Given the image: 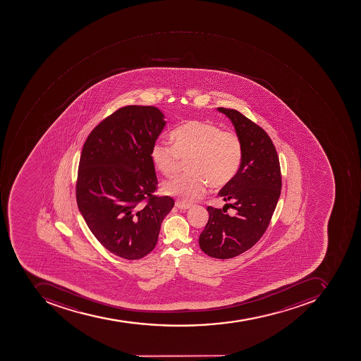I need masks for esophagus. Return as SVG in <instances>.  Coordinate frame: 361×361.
<instances>
[{
	"label": "esophagus",
	"mask_w": 361,
	"mask_h": 361,
	"mask_svg": "<svg viewBox=\"0 0 361 361\" xmlns=\"http://www.w3.org/2000/svg\"><path fill=\"white\" fill-rule=\"evenodd\" d=\"M176 207L180 209H189L191 207V204L182 203V202H176Z\"/></svg>",
	"instance_id": "esophagus-1"
}]
</instances>
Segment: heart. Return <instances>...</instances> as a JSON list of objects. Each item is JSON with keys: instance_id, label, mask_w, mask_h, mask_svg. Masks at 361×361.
<instances>
[{"instance_id": "1", "label": "heart", "mask_w": 361, "mask_h": 361, "mask_svg": "<svg viewBox=\"0 0 361 361\" xmlns=\"http://www.w3.org/2000/svg\"><path fill=\"white\" fill-rule=\"evenodd\" d=\"M171 145L154 142L150 157L166 177L179 169L180 158H188L190 172L164 182L162 191L182 203H192L207 190L224 187L236 176L243 146L234 133L221 132L216 125L203 121H188L171 133Z\"/></svg>"}]
</instances>
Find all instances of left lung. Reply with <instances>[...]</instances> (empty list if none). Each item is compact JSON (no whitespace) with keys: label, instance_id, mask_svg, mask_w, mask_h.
<instances>
[{"label":"left lung","instance_id":"8db88e82","mask_svg":"<svg viewBox=\"0 0 361 361\" xmlns=\"http://www.w3.org/2000/svg\"><path fill=\"white\" fill-rule=\"evenodd\" d=\"M217 111L231 120L243 146L236 176L219 192L235 215H227L224 207H207L209 221L199 245L209 257L229 259L248 250L266 231L281 193V170L276 147L262 127L238 111Z\"/></svg>","mask_w":361,"mask_h":361}]
</instances>
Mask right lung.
Masks as SVG:
<instances>
[{
	"instance_id": "1",
	"label": "right lung",
	"mask_w": 361,
	"mask_h": 361,
	"mask_svg": "<svg viewBox=\"0 0 361 361\" xmlns=\"http://www.w3.org/2000/svg\"><path fill=\"white\" fill-rule=\"evenodd\" d=\"M166 124L157 107L128 105L99 123L83 145L80 213L101 245L127 260L152 251L174 205L171 197L152 195L158 181L150 152Z\"/></svg>"
}]
</instances>
